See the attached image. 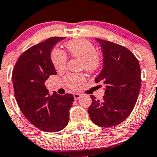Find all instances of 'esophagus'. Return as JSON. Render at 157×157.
Returning <instances> with one entry per match:
<instances>
[{
	"instance_id": "34e87169",
	"label": "esophagus",
	"mask_w": 157,
	"mask_h": 157,
	"mask_svg": "<svg viewBox=\"0 0 157 157\" xmlns=\"http://www.w3.org/2000/svg\"><path fill=\"white\" fill-rule=\"evenodd\" d=\"M73 96H74V98H75V101H77V100L80 99V98H81V96H82V95H81L80 94H78V93H74Z\"/></svg>"
}]
</instances>
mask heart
<instances>
[{
	"mask_svg": "<svg viewBox=\"0 0 157 157\" xmlns=\"http://www.w3.org/2000/svg\"><path fill=\"white\" fill-rule=\"evenodd\" d=\"M68 53L71 56L81 59V67L88 72L96 70L100 64V58L96 53V49L89 41L85 40H74L66 43ZM51 61L54 67L59 71H63L67 67V57L63 51L59 49L53 50ZM85 80L83 74H69L66 78V82L70 88L76 90Z\"/></svg>",
	"mask_w": 157,
	"mask_h": 157,
	"instance_id": "1",
	"label": "heart"
}]
</instances>
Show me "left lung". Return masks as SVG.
<instances>
[{"mask_svg": "<svg viewBox=\"0 0 157 157\" xmlns=\"http://www.w3.org/2000/svg\"><path fill=\"white\" fill-rule=\"evenodd\" d=\"M102 50L103 63L95 82H103V100L90 95L92 103L88 108L90 120L101 127L117 125L127 119L138 100L140 89V69L134 54L121 45L96 38Z\"/></svg>", "mask_w": 157, "mask_h": 157, "instance_id": "left-lung-1", "label": "left lung"}]
</instances>
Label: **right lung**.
Masks as SVG:
<instances>
[{"mask_svg":"<svg viewBox=\"0 0 157 157\" xmlns=\"http://www.w3.org/2000/svg\"><path fill=\"white\" fill-rule=\"evenodd\" d=\"M65 38L54 37L32 47L18 59L13 72L14 94L25 117L43 132L61 131L69 122V109L74 101L71 94L50 96L45 82L56 72L51 50Z\"/></svg>","mask_w":157,"mask_h":157,"instance_id":"add662e5","label":"right lung"}]
</instances>
